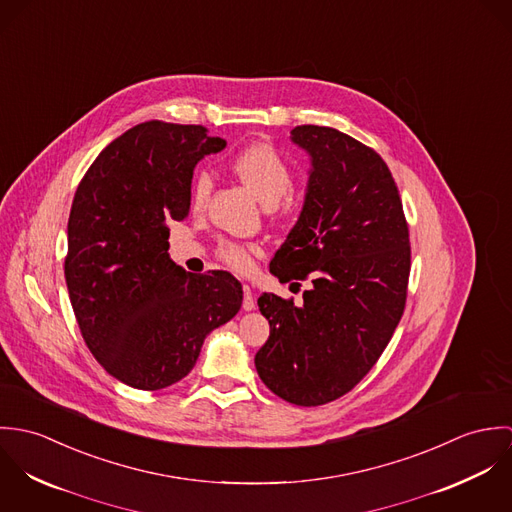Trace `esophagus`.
Listing matches in <instances>:
<instances>
[{
	"mask_svg": "<svg viewBox=\"0 0 512 512\" xmlns=\"http://www.w3.org/2000/svg\"><path fill=\"white\" fill-rule=\"evenodd\" d=\"M242 290H244V299H242V307H244L246 311H252V309L256 307V299H254V293H252V288H250L248 284H244V286H242Z\"/></svg>",
	"mask_w": 512,
	"mask_h": 512,
	"instance_id": "1",
	"label": "esophagus"
}]
</instances>
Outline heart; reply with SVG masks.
Listing matches in <instances>:
<instances>
[{"instance_id": "obj_1", "label": "heart", "mask_w": 512, "mask_h": 512, "mask_svg": "<svg viewBox=\"0 0 512 512\" xmlns=\"http://www.w3.org/2000/svg\"><path fill=\"white\" fill-rule=\"evenodd\" d=\"M234 171L244 181V185L264 203L276 205L293 185V171L290 163L280 155L276 147L256 144L244 149L234 159ZM213 191V179L207 171L197 173L191 187V207L193 211H203L209 203ZM254 248L224 240L219 244L220 260L236 272H246L252 266Z\"/></svg>"}]
</instances>
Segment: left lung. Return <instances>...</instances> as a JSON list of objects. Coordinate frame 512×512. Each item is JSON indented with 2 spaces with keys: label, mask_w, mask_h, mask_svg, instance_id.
Listing matches in <instances>:
<instances>
[{
  "label": "left lung",
  "mask_w": 512,
  "mask_h": 512,
  "mask_svg": "<svg viewBox=\"0 0 512 512\" xmlns=\"http://www.w3.org/2000/svg\"><path fill=\"white\" fill-rule=\"evenodd\" d=\"M311 155L301 215L270 262L303 303L262 293L270 337L256 353L262 382L295 406H321L353 390L376 365L406 307L410 234L384 159L325 126H295ZM292 284V286H293Z\"/></svg>",
  "instance_id": "8db88e82"
}]
</instances>
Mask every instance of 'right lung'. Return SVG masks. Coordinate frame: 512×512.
I'll list each match as a JSON object with an SVG mask.
<instances>
[{
	"mask_svg": "<svg viewBox=\"0 0 512 512\" xmlns=\"http://www.w3.org/2000/svg\"><path fill=\"white\" fill-rule=\"evenodd\" d=\"M203 126L138 124L104 147L74 193L65 280L82 339L120 382L159 390L197 363L205 337L242 305L224 270L189 274L169 222L191 207L199 159L224 149Z\"/></svg>",
	"mask_w": 512,
	"mask_h": 512,
	"instance_id": "right-lung-1",
	"label": "right lung"
}]
</instances>
